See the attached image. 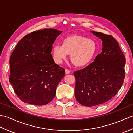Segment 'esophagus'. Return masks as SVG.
I'll return each instance as SVG.
<instances>
[{
  "mask_svg": "<svg viewBox=\"0 0 133 133\" xmlns=\"http://www.w3.org/2000/svg\"><path fill=\"white\" fill-rule=\"evenodd\" d=\"M65 72H66V74H69V73L70 72V70L66 69H65Z\"/></svg>",
  "mask_w": 133,
  "mask_h": 133,
  "instance_id": "obj_1",
  "label": "esophagus"
}]
</instances>
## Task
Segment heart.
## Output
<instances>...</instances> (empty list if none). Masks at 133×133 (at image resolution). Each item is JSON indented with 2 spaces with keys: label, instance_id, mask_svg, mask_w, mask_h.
I'll return each instance as SVG.
<instances>
[{
  "label": "heart",
  "instance_id": "b5f03b06",
  "mask_svg": "<svg viewBox=\"0 0 133 133\" xmlns=\"http://www.w3.org/2000/svg\"><path fill=\"white\" fill-rule=\"evenodd\" d=\"M97 51L94 41L83 36L74 35L63 39L62 45L52 47V55L55 63L61 64L70 54V59L77 66H84L92 60Z\"/></svg>",
  "mask_w": 133,
  "mask_h": 133
}]
</instances>
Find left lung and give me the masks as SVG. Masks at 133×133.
<instances>
[{
  "label": "left lung",
  "mask_w": 133,
  "mask_h": 133,
  "mask_svg": "<svg viewBox=\"0 0 133 133\" xmlns=\"http://www.w3.org/2000/svg\"><path fill=\"white\" fill-rule=\"evenodd\" d=\"M90 32L102 41V51L89 66L74 72L76 99L89 107L105 103L117 94L123 83L126 63L125 55L113 36Z\"/></svg>",
  "instance_id": "obj_1"
}]
</instances>
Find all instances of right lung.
<instances>
[{
	"mask_svg": "<svg viewBox=\"0 0 133 133\" xmlns=\"http://www.w3.org/2000/svg\"><path fill=\"white\" fill-rule=\"evenodd\" d=\"M62 32L44 29L28 34L11 54L9 81L23 102L42 106L55 97L65 70L55 63L51 52L54 42Z\"/></svg>",
	"mask_w": 133,
	"mask_h": 133,
	"instance_id": "obj_1",
	"label": "right lung"
}]
</instances>
